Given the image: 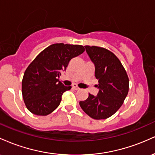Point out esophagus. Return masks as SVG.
<instances>
[{
	"instance_id": "34e87169",
	"label": "esophagus",
	"mask_w": 155,
	"mask_h": 155,
	"mask_svg": "<svg viewBox=\"0 0 155 155\" xmlns=\"http://www.w3.org/2000/svg\"><path fill=\"white\" fill-rule=\"evenodd\" d=\"M72 87H73V88H74V90H79V89H80L79 87L77 86V84H73Z\"/></svg>"
}]
</instances>
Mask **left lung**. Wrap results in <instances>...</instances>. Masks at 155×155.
Masks as SVG:
<instances>
[{
  "label": "left lung",
  "mask_w": 155,
  "mask_h": 155,
  "mask_svg": "<svg viewBox=\"0 0 155 155\" xmlns=\"http://www.w3.org/2000/svg\"><path fill=\"white\" fill-rule=\"evenodd\" d=\"M95 67L98 80L97 96L89 93L87 100L80 101L83 111L95 120L111 117L123 104L129 90V79L118 58L111 51L95 46H84Z\"/></svg>",
  "instance_id": "1"
}]
</instances>
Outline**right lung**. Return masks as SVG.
Wrapping results in <instances>:
<instances>
[{
	"label": "right lung",
	"instance_id": "right-lung-1",
	"mask_svg": "<svg viewBox=\"0 0 155 155\" xmlns=\"http://www.w3.org/2000/svg\"><path fill=\"white\" fill-rule=\"evenodd\" d=\"M84 50L81 45L54 44L31 62L22 81L23 100L31 113L47 116L59 106L63 92L71 86H64L58 77L65 71L70 60Z\"/></svg>",
	"mask_w": 155,
	"mask_h": 155
}]
</instances>
